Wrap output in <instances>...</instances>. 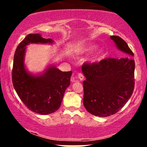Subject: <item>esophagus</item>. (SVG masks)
I'll return each instance as SVG.
<instances>
[{"label":"esophagus","mask_w":147,"mask_h":147,"mask_svg":"<svg viewBox=\"0 0 147 147\" xmlns=\"http://www.w3.org/2000/svg\"><path fill=\"white\" fill-rule=\"evenodd\" d=\"M78 78L80 81H82L84 79V76L82 73H79L78 74ZM75 82V81H74Z\"/></svg>","instance_id":"esophagus-1"}]
</instances>
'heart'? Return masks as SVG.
Wrapping results in <instances>:
<instances>
[{
    "label": "heart",
    "instance_id": "1",
    "mask_svg": "<svg viewBox=\"0 0 147 147\" xmlns=\"http://www.w3.org/2000/svg\"><path fill=\"white\" fill-rule=\"evenodd\" d=\"M97 45H88V46H84L83 48H80L78 50V52H80V53L90 54L91 52L95 51L96 49H97ZM104 57H105V53H104V52L103 51V50H99L95 56H94L93 58L92 59V61H99L103 59L104 58Z\"/></svg>",
    "mask_w": 147,
    "mask_h": 147
}]
</instances>
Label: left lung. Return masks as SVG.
<instances>
[{"label":"left lung","instance_id":"1","mask_svg":"<svg viewBox=\"0 0 147 147\" xmlns=\"http://www.w3.org/2000/svg\"><path fill=\"white\" fill-rule=\"evenodd\" d=\"M116 47L124 53L119 59H104L99 63H84V105L99 117L115 114L126 104L134 90L135 61L133 52L122 38L111 36Z\"/></svg>","mask_w":147,"mask_h":147}]
</instances>
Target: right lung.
<instances>
[{
	"instance_id": "1",
	"label": "right lung",
	"mask_w": 147,
	"mask_h": 147,
	"mask_svg": "<svg viewBox=\"0 0 147 147\" xmlns=\"http://www.w3.org/2000/svg\"><path fill=\"white\" fill-rule=\"evenodd\" d=\"M40 34H30L18 45L14 57L12 82L19 98L30 111L48 115L59 109L64 92L70 84L72 71L62 72L50 65L43 73L33 75L25 67V48L30 43H50Z\"/></svg>"
}]
</instances>
